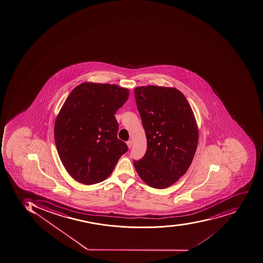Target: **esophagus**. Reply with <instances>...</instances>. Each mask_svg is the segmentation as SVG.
<instances>
[{
	"label": "esophagus",
	"instance_id": "obj_1",
	"mask_svg": "<svg viewBox=\"0 0 263 263\" xmlns=\"http://www.w3.org/2000/svg\"><path fill=\"white\" fill-rule=\"evenodd\" d=\"M126 143H127V146H128V148H131V147H132V146H133L132 141H128V142H127Z\"/></svg>",
	"mask_w": 263,
	"mask_h": 263
}]
</instances>
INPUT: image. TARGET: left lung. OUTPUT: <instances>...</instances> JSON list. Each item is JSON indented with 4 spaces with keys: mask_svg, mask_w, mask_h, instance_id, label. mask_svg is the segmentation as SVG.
Wrapping results in <instances>:
<instances>
[{
    "mask_svg": "<svg viewBox=\"0 0 263 263\" xmlns=\"http://www.w3.org/2000/svg\"><path fill=\"white\" fill-rule=\"evenodd\" d=\"M147 137V151L134 165L147 185L165 189L190 168L198 147V124L190 103L175 88L148 85L135 89Z\"/></svg>",
    "mask_w": 263,
    "mask_h": 263,
    "instance_id": "1",
    "label": "left lung"
}]
</instances>
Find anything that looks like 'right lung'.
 Segmentation results:
<instances>
[{
    "mask_svg": "<svg viewBox=\"0 0 263 263\" xmlns=\"http://www.w3.org/2000/svg\"><path fill=\"white\" fill-rule=\"evenodd\" d=\"M116 84L85 82L72 90L55 119L54 137L61 162L76 181L91 185L110 176L128 151L117 138L115 115L128 98Z\"/></svg>",
    "mask_w": 263,
    "mask_h": 263,
    "instance_id": "right-lung-1",
    "label": "right lung"
}]
</instances>
